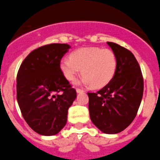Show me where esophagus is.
Instances as JSON below:
<instances>
[{"label":"esophagus","instance_id":"1","mask_svg":"<svg viewBox=\"0 0 160 160\" xmlns=\"http://www.w3.org/2000/svg\"><path fill=\"white\" fill-rule=\"evenodd\" d=\"M76 91H77V93L83 92V89H80V88H77V89H76Z\"/></svg>","mask_w":160,"mask_h":160}]
</instances>
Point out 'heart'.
Segmentation results:
<instances>
[{
  "mask_svg": "<svg viewBox=\"0 0 160 160\" xmlns=\"http://www.w3.org/2000/svg\"><path fill=\"white\" fill-rule=\"evenodd\" d=\"M60 68L64 77L69 81L74 80L82 69L80 83L100 88L114 77L117 69V58L110 49L86 47L73 51L70 58L62 59Z\"/></svg>",
  "mask_w": 160,
  "mask_h": 160,
  "instance_id": "heart-1",
  "label": "heart"
}]
</instances>
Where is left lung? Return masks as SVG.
<instances>
[{
	"mask_svg": "<svg viewBox=\"0 0 160 160\" xmlns=\"http://www.w3.org/2000/svg\"><path fill=\"white\" fill-rule=\"evenodd\" d=\"M117 58L114 77L100 91L88 92L91 120L102 132L116 134L124 130L137 114L143 93L140 67L132 52L107 42Z\"/></svg>",
	"mask_w": 160,
	"mask_h": 160,
	"instance_id": "obj_1",
	"label": "left lung"
}]
</instances>
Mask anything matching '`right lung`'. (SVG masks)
Instances as JSON below:
<instances>
[{
	"label": "right lung",
	"mask_w": 160,
	"mask_h": 160,
	"mask_svg": "<svg viewBox=\"0 0 160 160\" xmlns=\"http://www.w3.org/2000/svg\"><path fill=\"white\" fill-rule=\"evenodd\" d=\"M67 44L41 46L28 54L17 77V100L28 126L42 136H54L65 126L77 92L60 70Z\"/></svg>",
	"instance_id": "1"
}]
</instances>
